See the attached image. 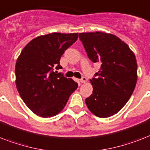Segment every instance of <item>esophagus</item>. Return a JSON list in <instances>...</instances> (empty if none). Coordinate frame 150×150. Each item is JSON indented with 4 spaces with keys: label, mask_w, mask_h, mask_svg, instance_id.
I'll list each match as a JSON object with an SVG mask.
<instances>
[{
    "label": "esophagus",
    "mask_w": 150,
    "mask_h": 150,
    "mask_svg": "<svg viewBox=\"0 0 150 150\" xmlns=\"http://www.w3.org/2000/svg\"><path fill=\"white\" fill-rule=\"evenodd\" d=\"M80 81H81V83H85V82L87 81V79H86V77H82L80 79Z\"/></svg>",
    "instance_id": "esophagus-1"
}]
</instances>
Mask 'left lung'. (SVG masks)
I'll return each mask as SVG.
<instances>
[{
  "label": "left lung",
  "mask_w": 150,
  "mask_h": 150,
  "mask_svg": "<svg viewBox=\"0 0 150 150\" xmlns=\"http://www.w3.org/2000/svg\"><path fill=\"white\" fill-rule=\"evenodd\" d=\"M88 57L101 68L90 79L92 94L86 98L88 109L95 115L107 118L126 104L137 81L136 56L124 41L101 31L80 33Z\"/></svg>",
  "instance_id": "left-lung-1"
}]
</instances>
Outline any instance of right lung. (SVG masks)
I'll return each mask as SVG.
<instances>
[{
	"label": "right lung",
	"instance_id": "add662e5",
	"mask_svg": "<svg viewBox=\"0 0 150 150\" xmlns=\"http://www.w3.org/2000/svg\"><path fill=\"white\" fill-rule=\"evenodd\" d=\"M78 39V33H51L31 40L21 52L15 65V83L27 106L43 118L54 116L64 109L78 88L71 79L54 71L62 69L60 58Z\"/></svg>",
	"mask_w": 150,
	"mask_h": 150
}]
</instances>
